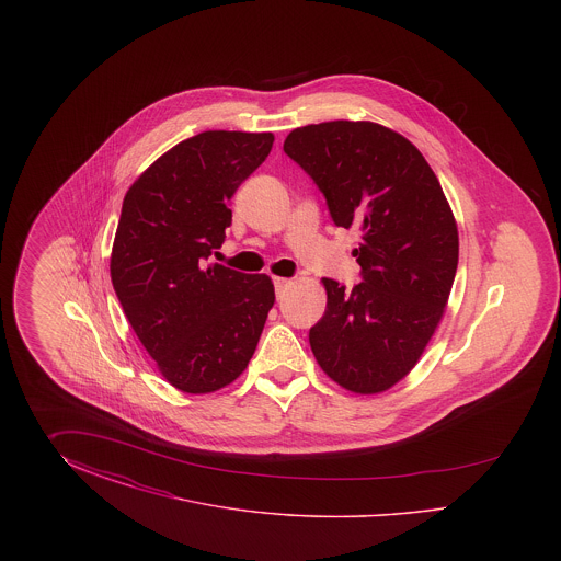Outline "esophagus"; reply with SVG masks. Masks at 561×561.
<instances>
[{"instance_id":"1","label":"esophagus","mask_w":561,"mask_h":561,"mask_svg":"<svg viewBox=\"0 0 561 561\" xmlns=\"http://www.w3.org/2000/svg\"><path fill=\"white\" fill-rule=\"evenodd\" d=\"M273 286H275L277 298H282V294L286 293V290L293 286V282L286 279V277H273Z\"/></svg>"}]
</instances>
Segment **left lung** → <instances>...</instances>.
<instances>
[{
  "instance_id": "obj_1",
  "label": "left lung",
  "mask_w": 561,
  "mask_h": 561,
  "mask_svg": "<svg viewBox=\"0 0 561 561\" xmlns=\"http://www.w3.org/2000/svg\"><path fill=\"white\" fill-rule=\"evenodd\" d=\"M284 151L318 185L334 225L362 233V282L323 277L313 355L348 391H387L416 366L453 290L458 231L446 195L421 151L373 122L302 126Z\"/></svg>"
}]
</instances>
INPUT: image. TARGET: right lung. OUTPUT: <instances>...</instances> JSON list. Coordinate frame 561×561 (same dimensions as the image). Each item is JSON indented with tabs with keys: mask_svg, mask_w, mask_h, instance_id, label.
<instances>
[{
	"mask_svg": "<svg viewBox=\"0 0 561 561\" xmlns=\"http://www.w3.org/2000/svg\"><path fill=\"white\" fill-rule=\"evenodd\" d=\"M271 147V133L191 136L124 197L111 282L138 341L185 393H210L245 370L275 302L267 275L210 263L231 225L229 199Z\"/></svg>",
	"mask_w": 561,
	"mask_h": 561,
	"instance_id": "1",
	"label": "right lung"
}]
</instances>
